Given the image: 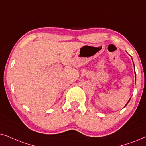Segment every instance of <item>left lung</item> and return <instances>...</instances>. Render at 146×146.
<instances>
[{"label": "left lung", "instance_id": "8db88e82", "mask_svg": "<svg viewBox=\"0 0 146 146\" xmlns=\"http://www.w3.org/2000/svg\"><path fill=\"white\" fill-rule=\"evenodd\" d=\"M135 77H136V75H135ZM130 99H131V98H130ZM130 99H129V100L128 102H127V104H126V105H125V106H127V104H128V103H129V101H130Z\"/></svg>", "mask_w": 146, "mask_h": 146}]
</instances>
